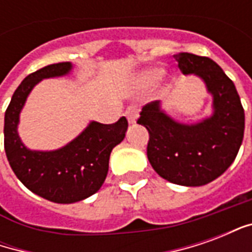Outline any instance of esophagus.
Segmentation results:
<instances>
[{"instance_id":"esophagus-1","label":"esophagus","mask_w":252,"mask_h":252,"mask_svg":"<svg viewBox=\"0 0 252 252\" xmlns=\"http://www.w3.org/2000/svg\"><path fill=\"white\" fill-rule=\"evenodd\" d=\"M126 116L129 124H136L137 117H139V109H137L136 106H129L126 110Z\"/></svg>"}]
</instances>
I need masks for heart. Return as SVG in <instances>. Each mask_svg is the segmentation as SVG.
<instances>
[{
	"mask_svg": "<svg viewBox=\"0 0 252 252\" xmlns=\"http://www.w3.org/2000/svg\"><path fill=\"white\" fill-rule=\"evenodd\" d=\"M163 74L164 68L162 66H159V64L146 67V68H143V70H140L136 74V77H135V85L140 89L153 86V85L158 82L159 79H162Z\"/></svg>",
	"mask_w": 252,
	"mask_h": 252,
	"instance_id": "b5f03b06",
	"label": "heart"
}]
</instances>
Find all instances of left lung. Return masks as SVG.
<instances>
[{"mask_svg":"<svg viewBox=\"0 0 252 252\" xmlns=\"http://www.w3.org/2000/svg\"><path fill=\"white\" fill-rule=\"evenodd\" d=\"M175 61L184 75L204 82L212 97L211 115L181 123L160 101L146 105L137 124L150 133L147 158L162 178L181 186H204L232 164L244 135V110L233 82L206 57L180 52Z\"/></svg>","mask_w":252,"mask_h":252,"instance_id":"1","label":"left lung"}]
</instances>
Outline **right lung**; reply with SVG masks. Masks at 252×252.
Here are the masks:
<instances>
[{
  "instance_id": "obj_1",
  "label": "right lung",
  "mask_w": 252,
  "mask_h": 252,
  "mask_svg": "<svg viewBox=\"0 0 252 252\" xmlns=\"http://www.w3.org/2000/svg\"><path fill=\"white\" fill-rule=\"evenodd\" d=\"M71 62L54 63L32 72L20 83L5 112V153L16 177L28 189L57 204H74L97 193L104 184L112 150L128 129L126 117L115 124L90 121L71 142L57 150H31L19 135L21 110L27 98L43 79L67 77Z\"/></svg>"
}]
</instances>
